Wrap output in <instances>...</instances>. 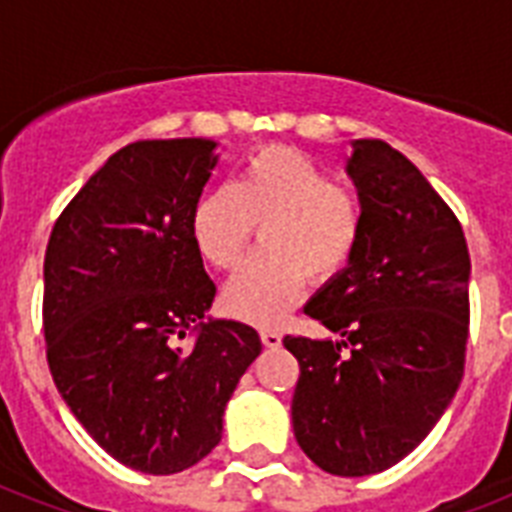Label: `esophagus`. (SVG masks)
<instances>
[{
    "instance_id": "34e87169",
    "label": "esophagus",
    "mask_w": 512,
    "mask_h": 512,
    "mask_svg": "<svg viewBox=\"0 0 512 512\" xmlns=\"http://www.w3.org/2000/svg\"><path fill=\"white\" fill-rule=\"evenodd\" d=\"M260 340H263L265 348H279L281 335L276 329H260Z\"/></svg>"
}]
</instances>
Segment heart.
Masks as SVG:
<instances>
[{"label": "heart", "instance_id": "1", "mask_svg": "<svg viewBox=\"0 0 512 512\" xmlns=\"http://www.w3.org/2000/svg\"><path fill=\"white\" fill-rule=\"evenodd\" d=\"M265 223L263 247L225 284V308L244 321L273 324L313 281L348 268L364 236V204L335 183L313 156L287 146L260 148L236 183H220L196 201L191 236L215 268H233L255 225Z\"/></svg>", "mask_w": 512, "mask_h": 512}]
</instances>
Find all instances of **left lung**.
<instances>
[{
  "mask_svg": "<svg viewBox=\"0 0 512 512\" xmlns=\"http://www.w3.org/2000/svg\"><path fill=\"white\" fill-rule=\"evenodd\" d=\"M348 175L364 236L305 305L340 340L287 335L284 348L300 364L297 444L321 470L358 478L404 460L452 404L465 372L470 255L449 204L385 140H353Z\"/></svg>",
  "mask_w": 512,
  "mask_h": 512,
  "instance_id": "1",
  "label": "left lung"
}]
</instances>
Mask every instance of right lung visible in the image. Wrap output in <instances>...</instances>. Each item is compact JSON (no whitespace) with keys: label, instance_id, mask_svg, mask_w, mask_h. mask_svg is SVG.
Wrapping results in <instances>:
<instances>
[{"label":"right lung","instance_id":"1","mask_svg":"<svg viewBox=\"0 0 512 512\" xmlns=\"http://www.w3.org/2000/svg\"><path fill=\"white\" fill-rule=\"evenodd\" d=\"M215 140H138L116 151L55 220L44 255V340L55 388L98 446L170 476L223 438V414L260 337L204 319L215 284L191 217ZM197 332L191 349L177 339Z\"/></svg>","mask_w":512,"mask_h":512}]
</instances>
